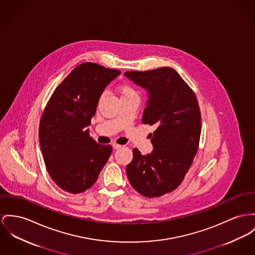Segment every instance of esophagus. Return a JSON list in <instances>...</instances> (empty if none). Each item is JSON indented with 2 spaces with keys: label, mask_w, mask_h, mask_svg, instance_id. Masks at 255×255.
Returning <instances> with one entry per match:
<instances>
[{
  "label": "esophagus",
  "mask_w": 255,
  "mask_h": 255,
  "mask_svg": "<svg viewBox=\"0 0 255 255\" xmlns=\"http://www.w3.org/2000/svg\"><path fill=\"white\" fill-rule=\"evenodd\" d=\"M112 147H113V149H114V150H118V149H120L122 146L119 145V144H116V143H114V144L112 145Z\"/></svg>",
  "instance_id": "esophagus-1"
}]
</instances>
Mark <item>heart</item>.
Masks as SVG:
<instances>
[{
	"mask_svg": "<svg viewBox=\"0 0 255 255\" xmlns=\"http://www.w3.org/2000/svg\"><path fill=\"white\" fill-rule=\"evenodd\" d=\"M119 93L121 95V98H128V97H133L136 96L134 90L128 85H123L119 87Z\"/></svg>",
	"mask_w": 255,
	"mask_h": 255,
	"instance_id": "heart-1",
	"label": "heart"
}]
</instances>
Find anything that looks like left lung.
Instances as JSON below:
<instances>
[{
    "label": "left lung",
    "instance_id": "obj_1",
    "mask_svg": "<svg viewBox=\"0 0 255 255\" xmlns=\"http://www.w3.org/2000/svg\"><path fill=\"white\" fill-rule=\"evenodd\" d=\"M147 92L142 123L155 126L150 135L153 152L133 150L127 165L130 185L140 194L153 198L180 186L198 149L201 115L194 93L173 68L124 73Z\"/></svg>",
    "mask_w": 255,
    "mask_h": 255
}]
</instances>
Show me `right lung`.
Masks as SVG:
<instances>
[{
    "label": "right lung",
    "instance_id": "1",
    "mask_svg": "<svg viewBox=\"0 0 255 255\" xmlns=\"http://www.w3.org/2000/svg\"><path fill=\"white\" fill-rule=\"evenodd\" d=\"M121 73L98 64L74 68L54 91L39 124V145L48 174L58 187L80 193L92 187L112 153L90 137L87 127L101 96Z\"/></svg>",
    "mask_w": 255,
    "mask_h": 255
}]
</instances>
